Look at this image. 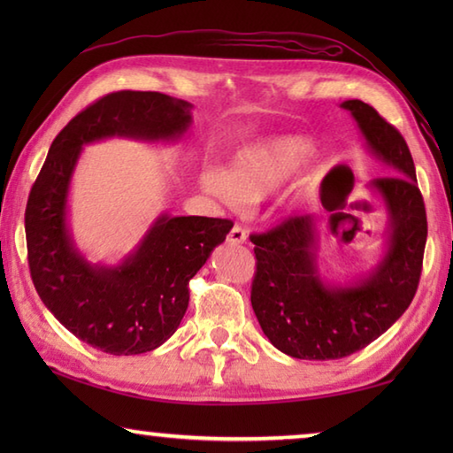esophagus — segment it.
I'll use <instances>...</instances> for the list:
<instances>
[{"label": "esophagus", "instance_id": "esophagus-1", "mask_svg": "<svg viewBox=\"0 0 453 453\" xmlns=\"http://www.w3.org/2000/svg\"><path fill=\"white\" fill-rule=\"evenodd\" d=\"M245 240H248V232H245V229H243L242 226H234L232 229H229V234H227V242H229V243L240 245V243H243Z\"/></svg>", "mask_w": 453, "mask_h": 453}]
</instances>
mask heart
Returning <instances> with one entry per match:
<instances>
[{
  "instance_id": "1",
  "label": "heart",
  "mask_w": 453,
  "mask_h": 453,
  "mask_svg": "<svg viewBox=\"0 0 453 453\" xmlns=\"http://www.w3.org/2000/svg\"><path fill=\"white\" fill-rule=\"evenodd\" d=\"M313 153V143L300 135L256 142L235 153L227 172L203 170L202 186L227 205L262 202L286 188L311 162Z\"/></svg>"
}]
</instances>
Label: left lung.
Returning <instances> with one entry per match:
<instances>
[{
    "label": "left lung",
    "instance_id": "8db88e82",
    "mask_svg": "<svg viewBox=\"0 0 453 453\" xmlns=\"http://www.w3.org/2000/svg\"><path fill=\"white\" fill-rule=\"evenodd\" d=\"M342 107L351 111L373 156L394 170L370 183L389 213L388 251L367 278L340 288L319 278L313 216L250 235L256 243L251 308L267 340L297 359H340L378 340L410 308L424 264L426 205L408 143L372 105L348 99Z\"/></svg>",
    "mask_w": 453,
    "mask_h": 453
}]
</instances>
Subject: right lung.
Listing matches in <instances>:
<instances>
[{
  "label": "right lung",
  "mask_w": 453,
  "mask_h": 453,
  "mask_svg": "<svg viewBox=\"0 0 453 453\" xmlns=\"http://www.w3.org/2000/svg\"><path fill=\"white\" fill-rule=\"evenodd\" d=\"M191 104L159 91H113L80 111L53 140L26 208L34 286L59 324L111 356L145 354L178 329L188 283L232 219L162 216L118 267L91 265L67 229V191L86 143L105 137L173 142L188 132Z\"/></svg>",
  "instance_id": "add662e5"
}]
</instances>
